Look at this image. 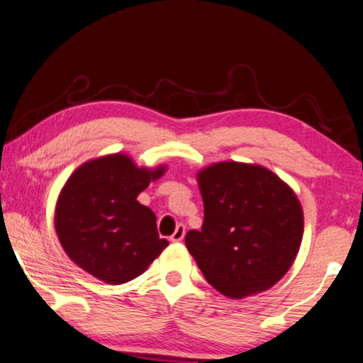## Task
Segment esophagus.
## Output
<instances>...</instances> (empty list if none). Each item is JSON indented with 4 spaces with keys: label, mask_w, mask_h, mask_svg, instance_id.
<instances>
[{
    "label": "esophagus",
    "mask_w": 363,
    "mask_h": 363,
    "mask_svg": "<svg viewBox=\"0 0 363 363\" xmlns=\"http://www.w3.org/2000/svg\"><path fill=\"white\" fill-rule=\"evenodd\" d=\"M184 236H186V228H184V224H179V226L176 228V231H174V235L171 236V241L179 242V241L184 240Z\"/></svg>",
    "instance_id": "34e87169"
}]
</instances>
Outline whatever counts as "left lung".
I'll list each match as a JSON object with an SVG mask.
<instances>
[{
	"label": "left lung",
	"mask_w": 363,
	"mask_h": 363,
	"mask_svg": "<svg viewBox=\"0 0 363 363\" xmlns=\"http://www.w3.org/2000/svg\"><path fill=\"white\" fill-rule=\"evenodd\" d=\"M204 203L201 231L186 246L211 286L241 300L274 286L295 263L303 208L281 177L259 164H209L197 172Z\"/></svg>",
	"instance_id": "1"
}]
</instances>
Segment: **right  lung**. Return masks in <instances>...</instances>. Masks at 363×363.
Returning a JSON list of instances; mask_svg holds the SVG:
<instances>
[{
    "label": "right lung",
    "instance_id": "add662e5",
    "mask_svg": "<svg viewBox=\"0 0 363 363\" xmlns=\"http://www.w3.org/2000/svg\"><path fill=\"white\" fill-rule=\"evenodd\" d=\"M166 171V164L139 167L122 152L77 167L55 206V231L68 258L107 284L140 277L169 242L137 196Z\"/></svg>",
    "mask_w": 363,
    "mask_h": 363
}]
</instances>
